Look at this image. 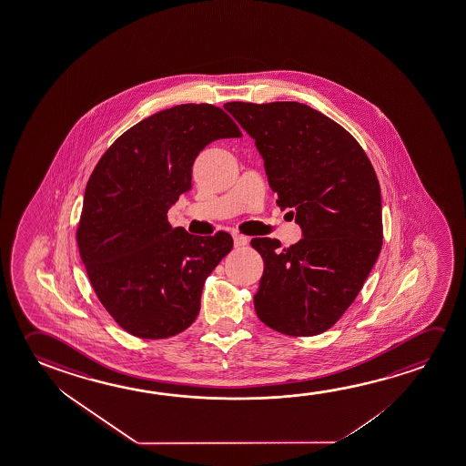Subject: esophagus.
<instances>
[{
	"label": "esophagus",
	"mask_w": 466,
	"mask_h": 466,
	"mask_svg": "<svg viewBox=\"0 0 466 466\" xmlns=\"http://www.w3.org/2000/svg\"><path fill=\"white\" fill-rule=\"evenodd\" d=\"M247 244H248V238H247V237L242 236V234H234V245H236L237 248L245 247Z\"/></svg>",
	"instance_id": "1"
}]
</instances>
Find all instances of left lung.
I'll list each match as a JSON object with an SVG mask.
<instances>
[{
    "label": "left lung",
    "mask_w": 466,
    "mask_h": 466,
    "mask_svg": "<svg viewBox=\"0 0 466 466\" xmlns=\"http://www.w3.org/2000/svg\"><path fill=\"white\" fill-rule=\"evenodd\" d=\"M224 107L255 138L278 205L303 236L287 248L278 238H251L265 261L257 315L280 334L318 336L342 318L380 257L378 176L351 134L303 103Z\"/></svg>",
    "instance_id": "1"
}]
</instances>
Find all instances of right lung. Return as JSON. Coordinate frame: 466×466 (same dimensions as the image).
Instances as JSON below:
<instances>
[{
  "instance_id": "1",
  "label": "right lung",
  "mask_w": 466,
  "mask_h": 466,
  "mask_svg": "<svg viewBox=\"0 0 466 466\" xmlns=\"http://www.w3.org/2000/svg\"><path fill=\"white\" fill-rule=\"evenodd\" d=\"M234 137L242 132L221 107L187 103L126 130L95 166L76 240L98 300L132 336L186 330L205 280L232 250L224 230L200 237L171 228L167 209L190 190L198 153Z\"/></svg>"
}]
</instances>
